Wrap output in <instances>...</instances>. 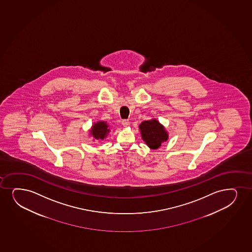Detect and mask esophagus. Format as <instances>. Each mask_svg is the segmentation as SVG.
Segmentation results:
<instances>
[{"instance_id": "34e87169", "label": "esophagus", "mask_w": 252, "mask_h": 252, "mask_svg": "<svg viewBox=\"0 0 252 252\" xmlns=\"http://www.w3.org/2000/svg\"><path fill=\"white\" fill-rule=\"evenodd\" d=\"M122 126H125V127H126V126H128L130 125V122H129L128 120H123V121H122Z\"/></svg>"}]
</instances>
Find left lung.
I'll return each mask as SVG.
<instances>
[{"label": "left lung", "mask_w": 252, "mask_h": 252, "mask_svg": "<svg viewBox=\"0 0 252 252\" xmlns=\"http://www.w3.org/2000/svg\"><path fill=\"white\" fill-rule=\"evenodd\" d=\"M139 129L143 139L150 149H158L162 143L167 140V132L165 131V128L156 119L142 122Z\"/></svg>", "instance_id": "8db88e82"}]
</instances>
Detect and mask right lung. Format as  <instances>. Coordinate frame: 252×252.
<instances>
[{"mask_svg": "<svg viewBox=\"0 0 252 252\" xmlns=\"http://www.w3.org/2000/svg\"><path fill=\"white\" fill-rule=\"evenodd\" d=\"M109 129L108 128V125L104 122H98L93 126L91 133L93 137L96 140L103 139L109 133Z\"/></svg>", "mask_w": 252, "mask_h": 252, "instance_id": "obj_1", "label": "right lung"}]
</instances>
